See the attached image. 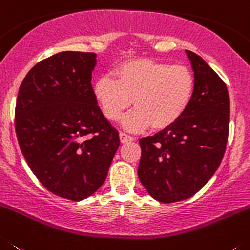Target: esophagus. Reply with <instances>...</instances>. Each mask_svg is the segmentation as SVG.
Returning <instances> with one entry per match:
<instances>
[{"label":"esophagus","mask_w":250,"mask_h":250,"mask_svg":"<svg viewBox=\"0 0 250 250\" xmlns=\"http://www.w3.org/2000/svg\"><path fill=\"white\" fill-rule=\"evenodd\" d=\"M120 139H121V142H122V143H127V142H132L134 138H133V137L128 136V134L123 133V132H121V133H120Z\"/></svg>","instance_id":"obj_1"}]
</instances>
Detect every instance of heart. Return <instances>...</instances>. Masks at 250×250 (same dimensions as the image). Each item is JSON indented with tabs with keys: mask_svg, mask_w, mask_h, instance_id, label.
Returning a JSON list of instances; mask_svg holds the SVG:
<instances>
[{
	"mask_svg": "<svg viewBox=\"0 0 250 250\" xmlns=\"http://www.w3.org/2000/svg\"><path fill=\"white\" fill-rule=\"evenodd\" d=\"M194 76L183 64H169L152 60L123 62L113 77L103 76L93 84V96L103 116L118 121L132 103L136 108L122 125L130 132L152 125L164 129L186 113L194 93Z\"/></svg>",
	"mask_w": 250,
	"mask_h": 250,
	"instance_id": "heart-1",
	"label": "heart"
}]
</instances>
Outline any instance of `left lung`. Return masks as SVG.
<instances>
[{"label": "left lung", "mask_w": 250, "mask_h": 250, "mask_svg": "<svg viewBox=\"0 0 250 250\" xmlns=\"http://www.w3.org/2000/svg\"><path fill=\"white\" fill-rule=\"evenodd\" d=\"M186 53L195 82L189 107L174 125L139 141V181L163 203L188 199L201 189L219 167L228 139L226 83L201 56Z\"/></svg>", "instance_id": "obj_1"}]
</instances>
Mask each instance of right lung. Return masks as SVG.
<instances>
[{
    "mask_svg": "<svg viewBox=\"0 0 250 250\" xmlns=\"http://www.w3.org/2000/svg\"><path fill=\"white\" fill-rule=\"evenodd\" d=\"M96 63V53L51 56L27 73L16 102V134L31 170L49 192L75 202L100 189L120 147L94 100Z\"/></svg>",
    "mask_w": 250,
    "mask_h": 250,
    "instance_id": "1",
    "label": "right lung"
}]
</instances>
